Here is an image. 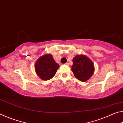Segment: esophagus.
Here are the masks:
<instances>
[{
  "instance_id": "34e87169",
  "label": "esophagus",
  "mask_w": 123,
  "mask_h": 123,
  "mask_svg": "<svg viewBox=\"0 0 123 123\" xmlns=\"http://www.w3.org/2000/svg\"><path fill=\"white\" fill-rule=\"evenodd\" d=\"M65 64H66V65L68 66V65H69V63H65Z\"/></svg>"
}]
</instances>
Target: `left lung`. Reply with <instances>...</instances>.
I'll use <instances>...</instances> for the list:
<instances>
[{
    "instance_id": "left-lung-1",
    "label": "left lung",
    "mask_w": 123,
    "mask_h": 123,
    "mask_svg": "<svg viewBox=\"0 0 123 123\" xmlns=\"http://www.w3.org/2000/svg\"><path fill=\"white\" fill-rule=\"evenodd\" d=\"M73 62L72 70L78 80L85 82L92 76L94 67L89 58L85 55H76L73 59Z\"/></svg>"
}]
</instances>
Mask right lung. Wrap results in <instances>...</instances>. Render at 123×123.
<instances>
[{
    "mask_svg": "<svg viewBox=\"0 0 123 123\" xmlns=\"http://www.w3.org/2000/svg\"><path fill=\"white\" fill-rule=\"evenodd\" d=\"M59 67L50 54H46L39 57L35 66L37 74L43 80H49L53 78Z\"/></svg>",
    "mask_w": 123,
    "mask_h": 123,
    "instance_id": "right-lung-1",
    "label": "right lung"
}]
</instances>
